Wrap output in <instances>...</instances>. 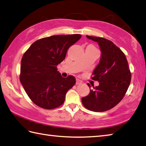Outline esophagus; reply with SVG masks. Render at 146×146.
<instances>
[{
  "label": "esophagus",
  "mask_w": 146,
  "mask_h": 146,
  "mask_svg": "<svg viewBox=\"0 0 146 146\" xmlns=\"http://www.w3.org/2000/svg\"><path fill=\"white\" fill-rule=\"evenodd\" d=\"M82 82L81 81V80H79V79H76V84L77 85L81 84Z\"/></svg>",
  "instance_id": "esophagus-1"
}]
</instances>
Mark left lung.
<instances>
[{"instance_id": "obj_1", "label": "left lung", "mask_w": 146, "mask_h": 146, "mask_svg": "<svg viewBox=\"0 0 146 146\" xmlns=\"http://www.w3.org/2000/svg\"><path fill=\"white\" fill-rule=\"evenodd\" d=\"M99 44L102 55L100 63L91 79L100 84L90 89L87 96L82 98L86 108L102 112L113 108L120 102L129 87L131 73L123 52L111 41L102 37L86 36ZM89 87L91 85L88 84Z\"/></svg>"}]
</instances>
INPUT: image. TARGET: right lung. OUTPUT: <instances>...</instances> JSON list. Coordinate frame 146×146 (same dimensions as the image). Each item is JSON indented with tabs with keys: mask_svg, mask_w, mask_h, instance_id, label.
Listing matches in <instances>:
<instances>
[{
	"mask_svg": "<svg viewBox=\"0 0 146 146\" xmlns=\"http://www.w3.org/2000/svg\"><path fill=\"white\" fill-rule=\"evenodd\" d=\"M81 35H55L36 41L24 53L21 64L20 81L35 105L53 109L64 103L65 94L76 84L72 76L66 78L57 71L67 50Z\"/></svg>",
	"mask_w": 146,
	"mask_h": 146,
	"instance_id": "add662e5",
	"label": "right lung"
}]
</instances>
